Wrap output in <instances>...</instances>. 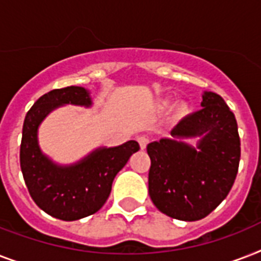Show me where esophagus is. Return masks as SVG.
Wrapping results in <instances>:
<instances>
[{
  "instance_id": "34e87169",
  "label": "esophagus",
  "mask_w": 261,
  "mask_h": 261,
  "mask_svg": "<svg viewBox=\"0 0 261 261\" xmlns=\"http://www.w3.org/2000/svg\"><path fill=\"white\" fill-rule=\"evenodd\" d=\"M137 139H138L141 149H145L147 146V143H149V137H146V135H139Z\"/></svg>"
}]
</instances>
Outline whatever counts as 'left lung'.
<instances>
[{"label":"left lung","mask_w":261,"mask_h":261,"mask_svg":"<svg viewBox=\"0 0 261 261\" xmlns=\"http://www.w3.org/2000/svg\"><path fill=\"white\" fill-rule=\"evenodd\" d=\"M174 138L202 137L198 150L173 139L147 145L149 195L154 206L180 221H199L226 198L239 172L237 120L219 94L206 92L202 108L171 131Z\"/></svg>","instance_id":"obj_1"}]
</instances>
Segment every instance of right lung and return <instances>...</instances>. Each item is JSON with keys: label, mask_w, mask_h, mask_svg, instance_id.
<instances>
[{"label": "right lung", "mask_w": 261, "mask_h": 261, "mask_svg": "<svg viewBox=\"0 0 261 261\" xmlns=\"http://www.w3.org/2000/svg\"><path fill=\"white\" fill-rule=\"evenodd\" d=\"M62 104L90 106L87 89L66 87L38 98L27 112L20 145V167L31 198L43 211L62 221H77L104 206L112 181L128 159L139 150L137 141L98 149L81 163L57 167L39 149L38 126L51 110Z\"/></svg>", "instance_id": "right-lung-1"}]
</instances>
